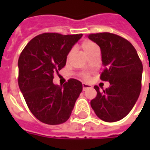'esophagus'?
Segmentation results:
<instances>
[{"instance_id":"1","label":"esophagus","mask_w":150,"mask_h":150,"mask_svg":"<svg viewBox=\"0 0 150 150\" xmlns=\"http://www.w3.org/2000/svg\"><path fill=\"white\" fill-rule=\"evenodd\" d=\"M91 86L89 84H86V83H82V89H83V91L85 90H86L87 89H89V88H91Z\"/></svg>"}]
</instances>
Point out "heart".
Returning a JSON list of instances; mask_svg holds the SVG:
<instances>
[{
  "instance_id": "1",
  "label": "heart",
  "mask_w": 150,
  "mask_h": 150,
  "mask_svg": "<svg viewBox=\"0 0 150 150\" xmlns=\"http://www.w3.org/2000/svg\"><path fill=\"white\" fill-rule=\"evenodd\" d=\"M81 47H82V50L85 52V54H87V55H89L93 51H94L96 49H98L97 48V46L94 42L91 40H86L82 41V43H81ZM71 52H69L68 54V56H67V60L69 59L71 56ZM82 77L84 79H89V75L87 74V73H82Z\"/></svg>"
}]
</instances>
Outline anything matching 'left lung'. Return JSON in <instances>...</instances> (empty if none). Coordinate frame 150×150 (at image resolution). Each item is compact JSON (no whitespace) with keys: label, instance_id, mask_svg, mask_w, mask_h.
Returning <instances> with one entry per match:
<instances>
[{"label":"left lung","instance_id":"8db88e82","mask_svg":"<svg viewBox=\"0 0 150 150\" xmlns=\"http://www.w3.org/2000/svg\"><path fill=\"white\" fill-rule=\"evenodd\" d=\"M88 38L100 47L104 68L100 79L108 81L109 88L100 91L90 104L99 118L114 122L131 111L142 88V61L132 44L126 39L110 33H91Z\"/></svg>","mask_w":150,"mask_h":150}]
</instances>
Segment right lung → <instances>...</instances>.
Here are the masks:
<instances>
[{
  "mask_svg": "<svg viewBox=\"0 0 150 150\" xmlns=\"http://www.w3.org/2000/svg\"><path fill=\"white\" fill-rule=\"evenodd\" d=\"M82 34L45 33L32 39L20 54L18 86L32 114L43 123L55 125L70 117L82 90V82L70 79L63 86L54 75L65 66L67 55Z\"/></svg>",
  "mask_w": 150,
  "mask_h": 150,
  "instance_id": "obj_1",
  "label": "right lung"
}]
</instances>
